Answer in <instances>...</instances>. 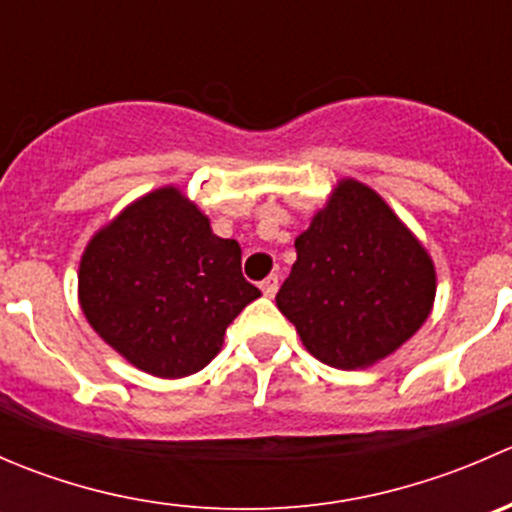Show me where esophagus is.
I'll use <instances>...</instances> for the list:
<instances>
[{"mask_svg": "<svg viewBox=\"0 0 512 512\" xmlns=\"http://www.w3.org/2000/svg\"><path fill=\"white\" fill-rule=\"evenodd\" d=\"M260 289H262V294H265V297H275L277 289H280V277H277V275L265 277V280L260 282Z\"/></svg>", "mask_w": 512, "mask_h": 512, "instance_id": "esophagus-1", "label": "esophagus"}]
</instances>
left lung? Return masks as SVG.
<instances>
[{
	"label": "left lung",
	"instance_id": "obj_1",
	"mask_svg": "<svg viewBox=\"0 0 512 512\" xmlns=\"http://www.w3.org/2000/svg\"><path fill=\"white\" fill-rule=\"evenodd\" d=\"M294 247L297 262L275 299L322 364L347 371L379 364L431 314V255L389 203L359 180L334 185Z\"/></svg>",
	"mask_w": 512,
	"mask_h": 512
}]
</instances>
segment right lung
<instances>
[{
    "label": "right lung",
    "mask_w": 512,
    "mask_h": 512,
    "mask_svg": "<svg viewBox=\"0 0 512 512\" xmlns=\"http://www.w3.org/2000/svg\"><path fill=\"white\" fill-rule=\"evenodd\" d=\"M242 250L175 185L133 200L98 227L79 262V304L91 329L128 364L158 379L205 369L225 329L260 289Z\"/></svg>",
    "instance_id": "right-lung-1"
}]
</instances>
